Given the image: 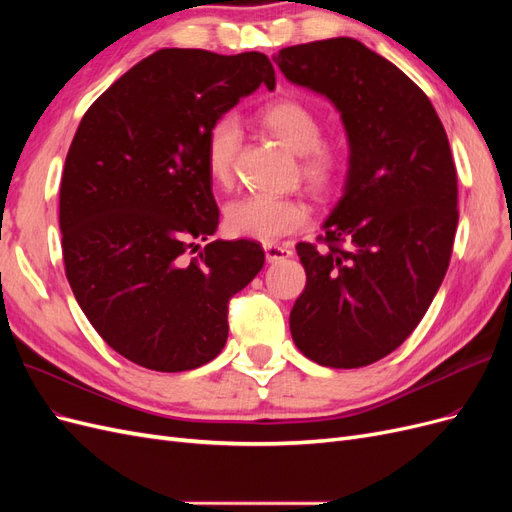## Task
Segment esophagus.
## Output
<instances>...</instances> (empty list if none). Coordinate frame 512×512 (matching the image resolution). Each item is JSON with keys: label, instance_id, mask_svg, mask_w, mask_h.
<instances>
[{"label": "esophagus", "instance_id": "obj_1", "mask_svg": "<svg viewBox=\"0 0 512 512\" xmlns=\"http://www.w3.org/2000/svg\"><path fill=\"white\" fill-rule=\"evenodd\" d=\"M265 256L269 262H280V260H286L292 256V250L290 247H284V245H275V243H265Z\"/></svg>", "mask_w": 512, "mask_h": 512}]
</instances>
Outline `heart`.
<instances>
[{"mask_svg": "<svg viewBox=\"0 0 512 512\" xmlns=\"http://www.w3.org/2000/svg\"><path fill=\"white\" fill-rule=\"evenodd\" d=\"M260 123L277 141L301 156V177L316 192L329 190L342 170V153L337 147L320 141L322 123L307 104L299 100H277L262 108ZM243 138L241 123L235 115H222L213 121L205 138V166L213 183L228 185L232 164ZM309 220V211L294 198L245 196L232 200L224 213L230 235L256 241H275L301 230Z\"/></svg>", "mask_w": 512, "mask_h": 512, "instance_id": "obj_1", "label": "heart"}]
</instances>
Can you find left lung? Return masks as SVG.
<instances>
[{
    "label": "left lung",
    "mask_w": 512,
    "mask_h": 512,
    "mask_svg": "<svg viewBox=\"0 0 512 512\" xmlns=\"http://www.w3.org/2000/svg\"><path fill=\"white\" fill-rule=\"evenodd\" d=\"M273 61L335 106L348 138L322 245L297 243L307 284L290 333L318 365H371L406 342L446 275L459 220L451 145L423 91L359 40L288 46Z\"/></svg>",
    "instance_id": "obj_1"
}]
</instances>
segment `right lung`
<instances>
[{
	"mask_svg": "<svg viewBox=\"0 0 512 512\" xmlns=\"http://www.w3.org/2000/svg\"><path fill=\"white\" fill-rule=\"evenodd\" d=\"M260 85L275 87L262 53L162 49L108 87L72 138L59 190L66 277L91 327L136 365L213 361L228 301L265 265L256 241L196 243L220 224L207 132Z\"/></svg>",
	"mask_w": 512,
	"mask_h": 512,
	"instance_id": "right-lung-1",
	"label": "right lung"
}]
</instances>
